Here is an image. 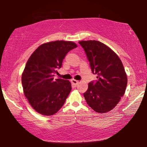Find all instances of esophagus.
I'll list each match as a JSON object with an SVG mask.
<instances>
[{"label": "esophagus", "instance_id": "1", "mask_svg": "<svg viewBox=\"0 0 147 147\" xmlns=\"http://www.w3.org/2000/svg\"><path fill=\"white\" fill-rule=\"evenodd\" d=\"M71 84H73L74 86H77L78 83H79V82H78V80H71Z\"/></svg>", "mask_w": 147, "mask_h": 147}]
</instances>
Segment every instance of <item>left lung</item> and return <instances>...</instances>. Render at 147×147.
I'll return each mask as SVG.
<instances>
[{"mask_svg": "<svg viewBox=\"0 0 147 147\" xmlns=\"http://www.w3.org/2000/svg\"><path fill=\"white\" fill-rule=\"evenodd\" d=\"M90 62L92 72L97 80L90 82L84 96L94 111L105 113L115 107L125 93L127 77L118 56L101 42H78Z\"/></svg>", "mask_w": 147, "mask_h": 147, "instance_id": "left-lung-1", "label": "left lung"}]
</instances>
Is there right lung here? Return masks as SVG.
I'll list each match as a JSON object with an SVG mask.
<instances>
[{
  "label": "right lung",
  "instance_id": "add662e5",
  "mask_svg": "<svg viewBox=\"0 0 147 147\" xmlns=\"http://www.w3.org/2000/svg\"><path fill=\"white\" fill-rule=\"evenodd\" d=\"M77 47L72 41H55L40 45L28 59L22 74L25 97L36 111L51 116L60 110L71 90L68 80L54 79L65 55Z\"/></svg>",
  "mask_w": 147,
  "mask_h": 147
}]
</instances>
